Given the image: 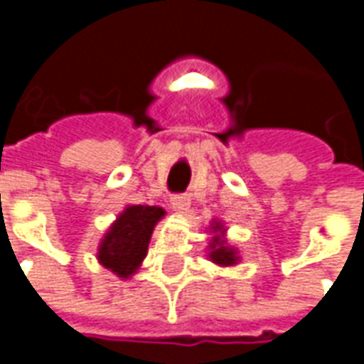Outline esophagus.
<instances>
[{"label":"esophagus","mask_w":364,"mask_h":364,"mask_svg":"<svg viewBox=\"0 0 364 364\" xmlns=\"http://www.w3.org/2000/svg\"><path fill=\"white\" fill-rule=\"evenodd\" d=\"M191 205V197L187 195V193H175V195H171V206H173L175 210H179V213H183V210H187Z\"/></svg>","instance_id":"1"}]
</instances>
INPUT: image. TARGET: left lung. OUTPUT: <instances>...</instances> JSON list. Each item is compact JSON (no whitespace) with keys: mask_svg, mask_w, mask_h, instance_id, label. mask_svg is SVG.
Instances as JSON below:
<instances>
[{"mask_svg":"<svg viewBox=\"0 0 364 364\" xmlns=\"http://www.w3.org/2000/svg\"><path fill=\"white\" fill-rule=\"evenodd\" d=\"M216 230H220L218 224L214 226V232H216ZM210 250H213V252H210V259H213L214 263H220V265H234V263L237 261L236 252H234L232 247H228L224 242H220V237L218 236L213 240Z\"/></svg>","mask_w":364,"mask_h":364,"instance_id":"left-lung-1","label":"left lung"}]
</instances>
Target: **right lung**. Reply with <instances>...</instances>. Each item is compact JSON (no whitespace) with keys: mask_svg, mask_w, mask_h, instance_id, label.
<instances>
[{"mask_svg":"<svg viewBox=\"0 0 364 364\" xmlns=\"http://www.w3.org/2000/svg\"><path fill=\"white\" fill-rule=\"evenodd\" d=\"M164 214L159 206H128L101 242L97 255L101 265L119 277L134 273L146 257L154 226Z\"/></svg>","mask_w":364,"mask_h":364,"instance_id":"right-lung-1","label":"right lung"}]
</instances>
